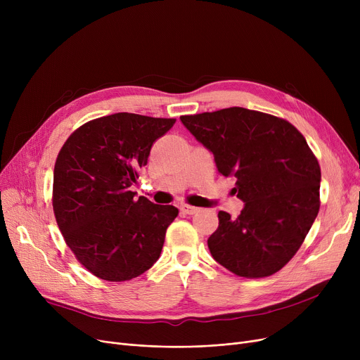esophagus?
Returning a JSON list of instances; mask_svg holds the SVG:
<instances>
[{
	"label": "esophagus",
	"instance_id": "esophagus-1",
	"mask_svg": "<svg viewBox=\"0 0 360 360\" xmlns=\"http://www.w3.org/2000/svg\"><path fill=\"white\" fill-rule=\"evenodd\" d=\"M181 212H182L184 214H195V213L200 212V209H197V207H193V205L184 204V205H181Z\"/></svg>",
	"mask_w": 360,
	"mask_h": 360
}]
</instances>
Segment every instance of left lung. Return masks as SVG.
<instances>
[{
    "instance_id": "8db88e82",
    "label": "left lung",
    "mask_w": 360,
    "mask_h": 360,
    "mask_svg": "<svg viewBox=\"0 0 360 360\" xmlns=\"http://www.w3.org/2000/svg\"><path fill=\"white\" fill-rule=\"evenodd\" d=\"M181 121L212 151L219 174L236 178L233 191L245 202L236 219L219 212L207 240L213 258L240 277L277 273L319 210L321 169L305 137L286 120L238 106Z\"/></svg>"
}]
</instances>
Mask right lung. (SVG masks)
Wrapping results in <instances>:
<instances>
[{
	"label": "right lung",
	"instance_id": "obj_1",
	"mask_svg": "<svg viewBox=\"0 0 360 360\" xmlns=\"http://www.w3.org/2000/svg\"><path fill=\"white\" fill-rule=\"evenodd\" d=\"M174 118L118 112L75 129L53 167L52 207L82 266L108 281L139 277L159 259L174 205L136 198L129 186Z\"/></svg>",
	"mask_w": 360,
	"mask_h": 360
}]
</instances>
